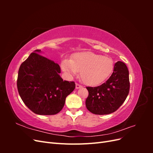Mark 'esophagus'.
Here are the masks:
<instances>
[{
    "label": "esophagus",
    "instance_id": "1",
    "mask_svg": "<svg viewBox=\"0 0 153 153\" xmlns=\"http://www.w3.org/2000/svg\"><path fill=\"white\" fill-rule=\"evenodd\" d=\"M82 87V85H80L79 84H78V83H76V89H80Z\"/></svg>",
    "mask_w": 153,
    "mask_h": 153
}]
</instances>
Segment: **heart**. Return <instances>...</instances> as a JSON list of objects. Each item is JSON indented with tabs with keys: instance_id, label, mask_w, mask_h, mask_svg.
Returning a JSON list of instances; mask_svg holds the SVG:
<instances>
[{
	"instance_id": "heart-1",
	"label": "heart",
	"mask_w": 153,
	"mask_h": 153,
	"mask_svg": "<svg viewBox=\"0 0 153 153\" xmlns=\"http://www.w3.org/2000/svg\"><path fill=\"white\" fill-rule=\"evenodd\" d=\"M61 66L68 75H76L80 71V78L85 84L96 85L105 81L112 73L114 62L109 57L87 52L74 54L71 60H64Z\"/></svg>"
}]
</instances>
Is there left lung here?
<instances>
[{"mask_svg": "<svg viewBox=\"0 0 153 153\" xmlns=\"http://www.w3.org/2000/svg\"><path fill=\"white\" fill-rule=\"evenodd\" d=\"M130 83L129 71L125 63H115L114 72L103 84L86 87L89 95L85 101L87 110L94 114L106 115L114 112L126 100Z\"/></svg>", "mask_w": 153, "mask_h": 153, "instance_id": "obj_1", "label": "left lung"}]
</instances>
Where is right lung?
<instances>
[{"mask_svg":"<svg viewBox=\"0 0 153 153\" xmlns=\"http://www.w3.org/2000/svg\"><path fill=\"white\" fill-rule=\"evenodd\" d=\"M32 52L20 65L17 88L20 98L32 112L39 115H55L61 111L66 97L75 89V83L60 76L57 63Z\"/></svg>","mask_w":153,"mask_h":153,"instance_id":"obj_1","label":"right lung"}]
</instances>
